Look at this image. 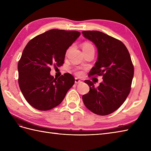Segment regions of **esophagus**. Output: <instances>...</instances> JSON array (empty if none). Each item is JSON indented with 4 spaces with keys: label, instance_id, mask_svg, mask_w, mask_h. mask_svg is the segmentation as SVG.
<instances>
[{
    "label": "esophagus",
    "instance_id": "34e87169",
    "mask_svg": "<svg viewBox=\"0 0 151 151\" xmlns=\"http://www.w3.org/2000/svg\"><path fill=\"white\" fill-rule=\"evenodd\" d=\"M75 84H78V83H81L82 81H81V80H80L79 78H75Z\"/></svg>",
    "mask_w": 151,
    "mask_h": 151
}]
</instances>
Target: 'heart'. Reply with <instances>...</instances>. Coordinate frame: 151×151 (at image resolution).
Listing matches in <instances>:
<instances>
[{"instance_id":"heart-1","label":"heart","mask_w":151,"mask_h":151,"mask_svg":"<svg viewBox=\"0 0 151 151\" xmlns=\"http://www.w3.org/2000/svg\"><path fill=\"white\" fill-rule=\"evenodd\" d=\"M70 49H71V47H70L69 49L67 50V52H68L70 50ZM82 49H83V51L89 50H94V47L91 43H89L88 42H85L82 45Z\"/></svg>"}]
</instances>
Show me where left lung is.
<instances>
[{
	"instance_id": "left-lung-1",
	"label": "left lung",
	"mask_w": 151,
	"mask_h": 151,
	"mask_svg": "<svg viewBox=\"0 0 151 151\" xmlns=\"http://www.w3.org/2000/svg\"><path fill=\"white\" fill-rule=\"evenodd\" d=\"M83 36L97 49V60L89 75H102L103 81L96 88L89 80L84 81L89 91L82 96L86 107L93 113L106 115L117 110L130 91L134 66L126 46L115 38L99 31H83Z\"/></svg>"
}]
</instances>
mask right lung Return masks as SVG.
<instances>
[{
  "mask_svg": "<svg viewBox=\"0 0 151 151\" xmlns=\"http://www.w3.org/2000/svg\"><path fill=\"white\" fill-rule=\"evenodd\" d=\"M80 35L77 31L52 29L38 35L25 47L18 63L19 85L34 108L46 111L57 106L73 86L75 78L70 74L54 78L50 67L63 65L67 50Z\"/></svg>",
  "mask_w": 151,
  "mask_h": 151,
  "instance_id": "add662e5",
  "label": "right lung"
}]
</instances>
